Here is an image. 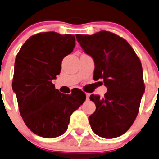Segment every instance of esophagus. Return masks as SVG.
I'll list each match as a JSON object with an SVG mask.
<instances>
[{
    "label": "esophagus",
    "mask_w": 159,
    "mask_h": 159,
    "mask_svg": "<svg viewBox=\"0 0 159 159\" xmlns=\"http://www.w3.org/2000/svg\"><path fill=\"white\" fill-rule=\"evenodd\" d=\"M85 95H86V98H87V99H89V96H90V94H89V93H85Z\"/></svg>",
    "instance_id": "obj_1"
}]
</instances>
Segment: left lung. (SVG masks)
<instances>
[{"instance_id":"obj_1","label":"left lung","mask_w":159,"mask_h":159,"mask_svg":"<svg viewBox=\"0 0 159 159\" xmlns=\"http://www.w3.org/2000/svg\"><path fill=\"white\" fill-rule=\"evenodd\" d=\"M76 38L93 58V78L102 79L107 88L103 98L90 96L96 106L89 117L92 131L104 138L121 136L134 122L145 90L141 61L131 46L112 32L100 31Z\"/></svg>"}]
</instances>
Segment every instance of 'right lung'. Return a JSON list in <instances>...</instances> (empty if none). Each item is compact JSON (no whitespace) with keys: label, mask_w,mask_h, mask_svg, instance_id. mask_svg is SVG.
<instances>
[{"label":"right lung","mask_w":159,"mask_h":159,"mask_svg":"<svg viewBox=\"0 0 159 159\" xmlns=\"http://www.w3.org/2000/svg\"><path fill=\"white\" fill-rule=\"evenodd\" d=\"M75 47L74 35L40 32L29 37L15 58L12 89L25 124L38 136L53 138L65 133L70 115L85 100L82 91L66 95L52 83Z\"/></svg>","instance_id":"obj_1"}]
</instances>
